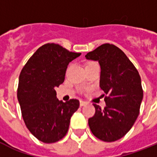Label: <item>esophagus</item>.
I'll use <instances>...</instances> for the list:
<instances>
[{
  "mask_svg": "<svg viewBox=\"0 0 157 157\" xmlns=\"http://www.w3.org/2000/svg\"><path fill=\"white\" fill-rule=\"evenodd\" d=\"M80 105H81V107H83V106H86V105H87V103H86V102H85V101L81 100L80 101Z\"/></svg>",
  "mask_w": 157,
  "mask_h": 157,
  "instance_id": "1",
  "label": "esophagus"
}]
</instances>
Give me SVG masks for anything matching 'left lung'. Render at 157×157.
Wrapping results in <instances>:
<instances>
[{"label": "left lung", "instance_id": "obj_1", "mask_svg": "<svg viewBox=\"0 0 157 157\" xmlns=\"http://www.w3.org/2000/svg\"><path fill=\"white\" fill-rule=\"evenodd\" d=\"M86 58L98 61L100 88L106 94L103 109L94 104L95 114L89 119V126L102 141H117L129 131L138 118L144 96L141 77L125 54L112 44L98 46Z\"/></svg>", "mask_w": 157, "mask_h": 157}]
</instances>
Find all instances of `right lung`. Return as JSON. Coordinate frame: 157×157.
<instances>
[{
    "label": "right lung",
    "instance_id": "obj_1",
    "mask_svg": "<svg viewBox=\"0 0 157 157\" xmlns=\"http://www.w3.org/2000/svg\"><path fill=\"white\" fill-rule=\"evenodd\" d=\"M81 54L48 43L33 54L21 71L17 97L23 119L28 130L45 144L66 135L71 116L79 108L77 99L59 101L55 88L64 81L69 63Z\"/></svg>",
    "mask_w": 157,
    "mask_h": 157
}]
</instances>
